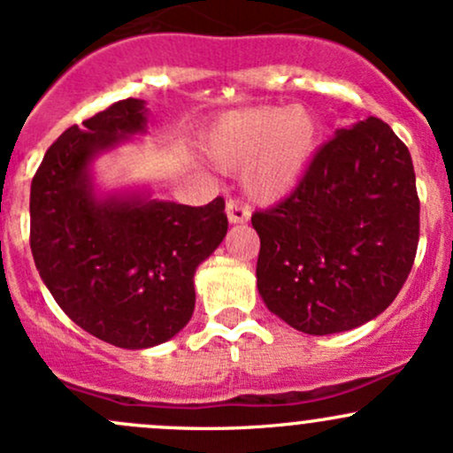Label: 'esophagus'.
Returning a JSON list of instances; mask_svg holds the SVG:
<instances>
[{
  "label": "esophagus",
  "mask_w": 453,
  "mask_h": 453,
  "mask_svg": "<svg viewBox=\"0 0 453 453\" xmlns=\"http://www.w3.org/2000/svg\"><path fill=\"white\" fill-rule=\"evenodd\" d=\"M226 215H227V221L230 223H245L247 219L251 217V212H250V208L247 206H242L241 202H236V200H230L226 203Z\"/></svg>",
  "instance_id": "esophagus-1"
}]
</instances>
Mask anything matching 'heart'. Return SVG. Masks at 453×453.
Listing matches in <instances>:
<instances>
[{
	"label": "heart",
	"mask_w": 453,
	"mask_h": 453,
	"mask_svg": "<svg viewBox=\"0 0 453 453\" xmlns=\"http://www.w3.org/2000/svg\"><path fill=\"white\" fill-rule=\"evenodd\" d=\"M320 124L303 105L256 107L227 113L203 135L208 161L223 172L242 170V187L256 202L286 200L310 170Z\"/></svg>",
	"instance_id": "b5f03b06"
}]
</instances>
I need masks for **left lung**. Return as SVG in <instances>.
Listing matches in <instances>:
<instances>
[{
    "mask_svg": "<svg viewBox=\"0 0 453 453\" xmlns=\"http://www.w3.org/2000/svg\"><path fill=\"white\" fill-rule=\"evenodd\" d=\"M251 226L268 311L307 335L357 329L394 303L415 262L419 197L409 148L374 116L340 128L301 185Z\"/></svg>",
    "mask_w": 453,
    "mask_h": 453,
    "instance_id": "8db88e82",
    "label": "left lung"
}]
</instances>
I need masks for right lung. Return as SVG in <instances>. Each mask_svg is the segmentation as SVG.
<instances>
[{"mask_svg":"<svg viewBox=\"0 0 453 453\" xmlns=\"http://www.w3.org/2000/svg\"><path fill=\"white\" fill-rule=\"evenodd\" d=\"M146 133V101L113 103L58 137L29 193V245L44 286L74 325L127 350L185 329L197 266L227 232L223 197L196 208L157 200L148 187H98L94 161Z\"/></svg>","mask_w":453,"mask_h":453,"instance_id":"right-lung-1","label":"right lung"}]
</instances>
